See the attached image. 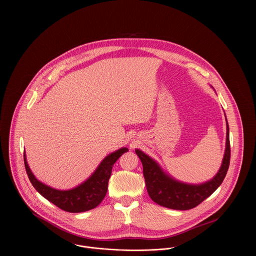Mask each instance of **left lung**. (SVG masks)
I'll use <instances>...</instances> for the list:
<instances>
[{
  "label": "left lung",
  "mask_w": 256,
  "mask_h": 256,
  "mask_svg": "<svg viewBox=\"0 0 256 256\" xmlns=\"http://www.w3.org/2000/svg\"><path fill=\"white\" fill-rule=\"evenodd\" d=\"M135 152L143 164L146 191L150 199L156 204L170 209L189 210L198 206L213 194L228 172L230 158L228 124L226 121V150L219 172L211 180L202 184H187L178 182L168 176L158 164L145 152L140 150H135Z\"/></svg>",
  "instance_id": "obj_1"
}]
</instances>
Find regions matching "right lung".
<instances>
[{"label":"right lung","mask_w":256,"mask_h":256,"mask_svg":"<svg viewBox=\"0 0 256 256\" xmlns=\"http://www.w3.org/2000/svg\"><path fill=\"white\" fill-rule=\"evenodd\" d=\"M126 152H128L127 148H121L110 154L84 182L70 190H57L37 180L28 164L26 152L24 158L30 182L44 198L66 212L80 213L92 210L102 203L108 192L112 166Z\"/></svg>","instance_id":"add662e5"}]
</instances>
